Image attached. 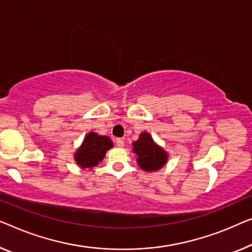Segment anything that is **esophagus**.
<instances>
[{"mask_svg":"<svg viewBox=\"0 0 252 252\" xmlns=\"http://www.w3.org/2000/svg\"><path fill=\"white\" fill-rule=\"evenodd\" d=\"M116 146H118V147H120V148L125 147V140H123V139H121V138L116 139Z\"/></svg>","mask_w":252,"mask_h":252,"instance_id":"34e87169","label":"esophagus"}]
</instances>
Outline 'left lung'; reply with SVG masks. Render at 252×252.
<instances>
[{
  "mask_svg": "<svg viewBox=\"0 0 252 252\" xmlns=\"http://www.w3.org/2000/svg\"><path fill=\"white\" fill-rule=\"evenodd\" d=\"M132 145L133 153L137 155L138 165L144 171H158L166 164L167 153L153 140L148 132L141 133Z\"/></svg>",
  "mask_w": 252,
  "mask_h": 252,
  "instance_id": "8db88e82",
  "label": "left lung"
}]
</instances>
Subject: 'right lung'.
<instances>
[{"label":"right lung","mask_w":252,"mask_h":252,"mask_svg":"<svg viewBox=\"0 0 252 252\" xmlns=\"http://www.w3.org/2000/svg\"><path fill=\"white\" fill-rule=\"evenodd\" d=\"M112 147L113 142L107 136H99L95 132H89L74 154V159L81 168L90 170L102 162L105 154Z\"/></svg>","instance_id":"add662e5"}]
</instances>
